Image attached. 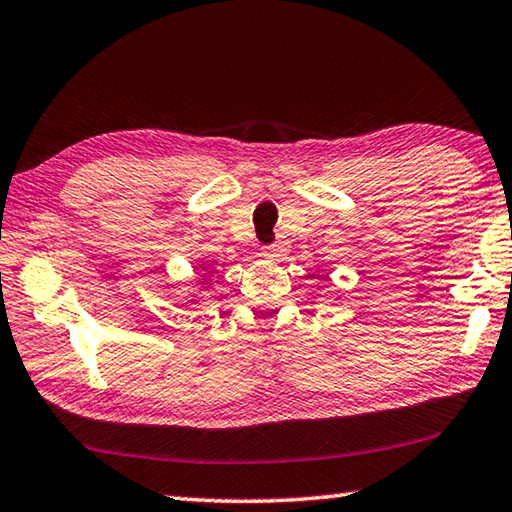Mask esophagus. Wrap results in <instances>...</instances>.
Returning <instances> with one entry per match:
<instances>
[{
  "mask_svg": "<svg viewBox=\"0 0 512 512\" xmlns=\"http://www.w3.org/2000/svg\"><path fill=\"white\" fill-rule=\"evenodd\" d=\"M262 253L266 259H273V262H280V259L287 255V241H275L271 246H264Z\"/></svg>",
  "mask_w": 512,
  "mask_h": 512,
  "instance_id": "1",
  "label": "esophagus"
}]
</instances>
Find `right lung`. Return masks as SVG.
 <instances>
[{"instance_id": "right-lung-1", "label": "right lung", "mask_w": 512, "mask_h": 512, "mask_svg": "<svg viewBox=\"0 0 512 512\" xmlns=\"http://www.w3.org/2000/svg\"><path fill=\"white\" fill-rule=\"evenodd\" d=\"M201 268H205V273H203V277H201V282H198V284H201V287L203 289H207V287H210V282H207V277H210V271H212V264H201ZM189 300H194L196 302V293H192V296H189Z\"/></svg>"}]
</instances>
